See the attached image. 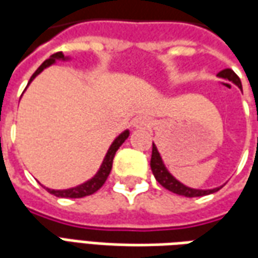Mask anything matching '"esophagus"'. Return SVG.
<instances>
[{
  "instance_id": "34e87169",
  "label": "esophagus",
  "mask_w": 258,
  "mask_h": 258,
  "mask_svg": "<svg viewBox=\"0 0 258 258\" xmlns=\"http://www.w3.org/2000/svg\"><path fill=\"white\" fill-rule=\"evenodd\" d=\"M134 127L135 128H149L151 127V121H149L148 117L140 116L134 120Z\"/></svg>"
}]
</instances>
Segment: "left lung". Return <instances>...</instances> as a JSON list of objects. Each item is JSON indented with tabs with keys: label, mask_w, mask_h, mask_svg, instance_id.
<instances>
[{
	"label": "left lung",
	"mask_w": 258,
	"mask_h": 258,
	"mask_svg": "<svg viewBox=\"0 0 258 258\" xmlns=\"http://www.w3.org/2000/svg\"><path fill=\"white\" fill-rule=\"evenodd\" d=\"M218 77H221V78L225 79H229L232 81L233 84L239 86L240 89H242V82H240V78L236 75L230 68H226V70H222L221 73L218 74ZM151 169H152V173H154L155 179L158 180V183H159L162 187H165L166 190L172 192H176V194H179V196H184V197H203V196H208L211 192H215L218 191L219 188H212V190H196V188H190V187H187V185L181 184L180 181L173 177L170 173L167 172V169L163 165V162H162V158H160L159 152H158V149L155 147V144H152V156H151Z\"/></svg>",
	"instance_id": "left-lung-1"
}]
</instances>
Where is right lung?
Returning <instances> with one entry per match:
<instances>
[{
  "label": "right lung",
  "instance_id": "add662e5",
  "mask_svg": "<svg viewBox=\"0 0 258 258\" xmlns=\"http://www.w3.org/2000/svg\"><path fill=\"white\" fill-rule=\"evenodd\" d=\"M66 60V57H64V54L58 51V53H54L53 55H50V58L44 61L43 64H41L37 70H36V73L32 75V78L29 79V84L33 81L37 74H40L44 68H47L48 66H51L54 61L57 60ZM28 84V85H29ZM130 133L128 131H124L123 134H120L117 137L114 142L111 144V147L109 148V151H107V154H106V158H104L103 163H102V166L99 169V172L92 177L89 181H86L84 184L78 185V187H74V188H68V190H50V188H46L50 194H53L55 197H66V198H82L86 197V196H91L93 192H96L104 184V181L107 180L109 177V174H110L111 166H113V159H114V155H116L117 149L121 147V144H123L127 138H128Z\"/></svg>",
  "mask_w": 258,
  "mask_h": 258
}]
</instances>
